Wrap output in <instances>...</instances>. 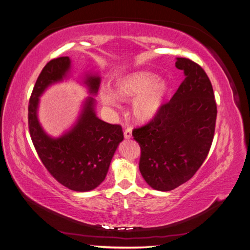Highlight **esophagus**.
<instances>
[{"label":"esophagus","mask_w":250,"mask_h":250,"mask_svg":"<svg viewBox=\"0 0 250 250\" xmlns=\"http://www.w3.org/2000/svg\"><path fill=\"white\" fill-rule=\"evenodd\" d=\"M124 137L125 139H130L132 137V129L130 127H126L124 130Z\"/></svg>","instance_id":"1"}]
</instances>
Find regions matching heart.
<instances>
[{
  "instance_id": "heart-1",
  "label": "heart",
  "mask_w": 250,
  "mask_h": 250,
  "mask_svg": "<svg viewBox=\"0 0 250 250\" xmlns=\"http://www.w3.org/2000/svg\"><path fill=\"white\" fill-rule=\"evenodd\" d=\"M169 92L168 85L160 81L157 75L150 72H135L120 78L116 83V95L120 99H134L132 113L142 122L156 116ZM102 101L116 105V97L110 92L102 94Z\"/></svg>"
}]
</instances>
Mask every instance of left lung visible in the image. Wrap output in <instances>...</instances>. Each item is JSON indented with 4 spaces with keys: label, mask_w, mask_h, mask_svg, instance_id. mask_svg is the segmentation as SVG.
Masks as SVG:
<instances>
[{
    "label": "left lung",
    "mask_w": 250,
    "mask_h": 250,
    "mask_svg": "<svg viewBox=\"0 0 250 250\" xmlns=\"http://www.w3.org/2000/svg\"><path fill=\"white\" fill-rule=\"evenodd\" d=\"M186 77L169 102L145 125L134 128L141 147L139 168L158 191H171L190 180L201 167L214 140L217 104L209 78L188 58L178 57Z\"/></svg>",
    "instance_id": "left-lung-1"
}]
</instances>
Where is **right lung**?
<instances>
[{"label":"right lung","mask_w":250,"mask_h":250,"mask_svg":"<svg viewBox=\"0 0 250 250\" xmlns=\"http://www.w3.org/2000/svg\"><path fill=\"white\" fill-rule=\"evenodd\" d=\"M67 56L50 60L43 66L28 105V126L34 148L44 168L59 184L76 192L94 190L106 176L113 153L124 139L122 126L98 119L94 99H87L73 129L59 139H51L37 121L39 97L51 83L62 80L70 69ZM90 93L96 94L99 77H88Z\"/></svg>","instance_id":"obj_1"}]
</instances>
